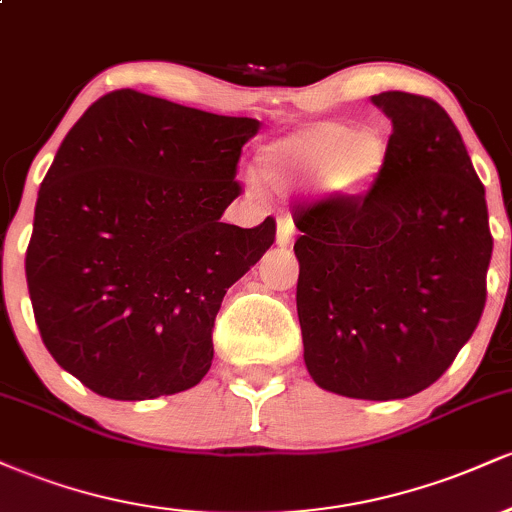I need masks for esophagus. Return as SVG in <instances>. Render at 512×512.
Instances as JSON below:
<instances>
[{"label":"esophagus","mask_w":512,"mask_h":512,"mask_svg":"<svg viewBox=\"0 0 512 512\" xmlns=\"http://www.w3.org/2000/svg\"><path fill=\"white\" fill-rule=\"evenodd\" d=\"M293 236H296V226L289 216H281L279 223H276V245L286 248V245L293 243Z\"/></svg>","instance_id":"esophagus-1"}]
</instances>
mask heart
Listing matches in <instances>:
<instances>
[{
  "mask_svg": "<svg viewBox=\"0 0 512 512\" xmlns=\"http://www.w3.org/2000/svg\"><path fill=\"white\" fill-rule=\"evenodd\" d=\"M390 142L380 129L320 122L262 146L255 175L274 187L313 182L332 199H356L383 178Z\"/></svg>",
  "mask_w": 512,
  "mask_h": 512,
  "instance_id": "1",
  "label": "heart"
}]
</instances>
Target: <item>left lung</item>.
<instances>
[{"mask_svg":"<svg viewBox=\"0 0 512 512\" xmlns=\"http://www.w3.org/2000/svg\"><path fill=\"white\" fill-rule=\"evenodd\" d=\"M370 101L392 120L390 161L366 195L296 207V305L310 378L387 402L436 383L477 330L493 238L450 115L404 91Z\"/></svg>","mask_w":512,"mask_h":512,"instance_id":"obj_1","label":"left lung"}]
</instances>
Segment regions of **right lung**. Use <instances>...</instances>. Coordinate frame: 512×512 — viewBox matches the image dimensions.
<instances>
[{"label": "right lung", "instance_id": "add662e5", "mask_svg": "<svg viewBox=\"0 0 512 512\" xmlns=\"http://www.w3.org/2000/svg\"><path fill=\"white\" fill-rule=\"evenodd\" d=\"M260 129L120 88L69 129L35 202L26 281L40 337L96 395L190 390L214 358L223 296L274 243L276 223H223Z\"/></svg>", "mask_w": 512, "mask_h": 512}]
</instances>
